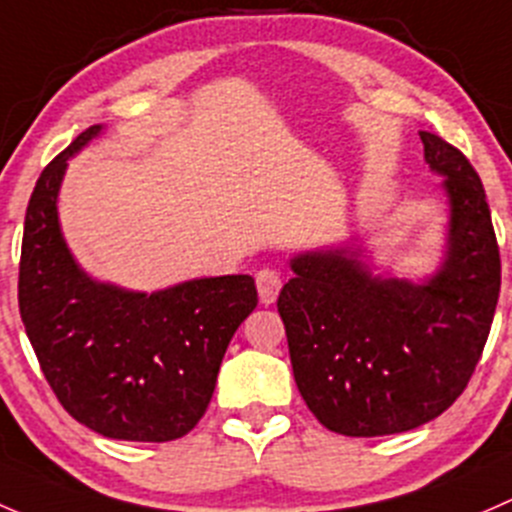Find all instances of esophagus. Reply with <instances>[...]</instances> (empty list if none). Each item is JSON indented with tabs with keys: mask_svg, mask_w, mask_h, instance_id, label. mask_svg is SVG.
Here are the masks:
<instances>
[{
	"mask_svg": "<svg viewBox=\"0 0 512 512\" xmlns=\"http://www.w3.org/2000/svg\"><path fill=\"white\" fill-rule=\"evenodd\" d=\"M281 276H278L276 271H271V268H263V271L256 273V288H258V300H261L263 305H271L276 303L278 293H281Z\"/></svg>",
	"mask_w": 512,
	"mask_h": 512,
	"instance_id": "34e87169",
	"label": "esophagus"
}]
</instances>
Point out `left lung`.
<instances>
[{
	"mask_svg": "<svg viewBox=\"0 0 512 512\" xmlns=\"http://www.w3.org/2000/svg\"><path fill=\"white\" fill-rule=\"evenodd\" d=\"M419 138L449 204L439 268L374 276L352 239L295 254L278 295L300 397L335 434H402L444 414L491 333L500 254L481 177L439 135Z\"/></svg>",
	"mask_w": 512,
	"mask_h": 512,
	"instance_id": "1",
	"label": "left lung"
}]
</instances>
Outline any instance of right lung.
I'll return each instance as SVG.
<instances>
[{
    "label": "right lung",
    "instance_id": "right-lung-1",
    "mask_svg": "<svg viewBox=\"0 0 512 512\" xmlns=\"http://www.w3.org/2000/svg\"><path fill=\"white\" fill-rule=\"evenodd\" d=\"M103 133L93 125L49 162L24 219L19 313L41 372L68 414L100 436L172 441L209 407L239 325L254 313V278H192L128 291L88 276L68 249L59 192L68 160Z\"/></svg>",
    "mask_w": 512,
    "mask_h": 512
}]
</instances>
